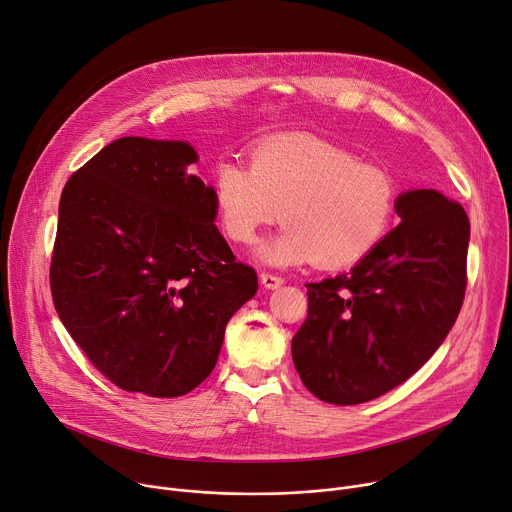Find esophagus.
<instances>
[{"instance_id": "esophagus-1", "label": "esophagus", "mask_w": 512, "mask_h": 512, "mask_svg": "<svg viewBox=\"0 0 512 512\" xmlns=\"http://www.w3.org/2000/svg\"><path fill=\"white\" fill-rule=\"evenodd\" d=\"M260 283L266 287V289H279L285 279L283 277H277V274H270V272H262L260 274Z\"/></svg>"}]
</instances>
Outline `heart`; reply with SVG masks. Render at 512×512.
Returning <instances> with one entry per match:
<instances>
[{
	"instance_id": "heart-1",
	"label": "heart",
	"mask_w": 512,
	"mask_h": 512,
	"mask_svg": "<svg viewBox=\"0 0 512 512\" xmlns=\"http://www.w3.org/2000/svg\"><path fill=\"white\" fill-rule=\"evenodd\" d=\"M211 188L221 229L235 244L254 242L260 227L283 219L287 227L260 248L270 264L357 262L385 238L398 207L385 168L313 137L264 141L252 149L250 168L219 160Z\"/></svg>"
}]
</instances>
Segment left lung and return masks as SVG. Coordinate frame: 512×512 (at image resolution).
Returning a JSON list of instances; mask_svg holds the SVG:
<instances>
[{
    "instance_id": "1",
    "label": "left lung",
    "mask_w": 512,
    "mask_h": 512,
    "mask_svg": "<svg viewBox=\"0 0 512 512\" xmlns=\"http://www.w3.org/2000/svg\"><path fill=\"white\" fill-rule=\"evenodd\" d=\"M398 227L350 272L307 283L291 352L322 402L355 406L414 375L453 328L467 285L469 219L437 190L398 196Z\"/></svg>"
}]
</instances>
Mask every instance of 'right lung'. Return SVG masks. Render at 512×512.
<instances>
[{"label":"right lung","mask_w":512,"mask_h":512,"mask_svg":"<svg viewBox=\"0 0 512 512\" xmlns=\"http://www.w3.org/2000/svg\"><path fill=\"white\" fill-rule=\"evenodd\" d=\"M184 141L116 139L65 184L51 295L69 336L114 385L178 398L215 369L256 270L217 229L213 188Z\"/></svg>","instance_id":"right-lung-1"}]
</instances>
